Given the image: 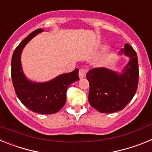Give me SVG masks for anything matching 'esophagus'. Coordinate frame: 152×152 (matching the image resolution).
<instances>
[{"label":"esophagus","mask_w":152,"mask_h":152,"mask_svg":"<svg viewBox=\"0 0 152 152\" xmlns=\"http://www.w3.org/2000/svg\"><path fill=\"white\" fill-rule=\"evenodd\" d=\"M88 72V69L86 68H81L79 70V77L80 78H83L86 76V74Z\"/></svg>","instance_id":"1"}]
</instances>
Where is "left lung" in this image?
I'll return each mask as SVG.
<instances>
[{"mask_svg": "<svg viewBox=\"0 0 152 152\" xmlns=\"http://www.w3.org/2000/svg\"><path fill=\"white\" fill-rule=\"evenodd\" d=\"M121 52L130 58L124 73L119 75L105 68H95L87 74L88 100L97 111L105 113L122 110L135 96L139 84V63L135 51L126 43Z\"/></svg>", "mask_w": 152, "mask_h": 152, "instance_id": "1", "label": "left lung"}]
</instances>
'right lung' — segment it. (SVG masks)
Masks as SVG:
<instances>
[{
  "instance_id": "obj_1",
  "label": "right lung",
  "mask_w": 152,
  "mask_h": 152,
  "mask_svg": "<svg viewBox=\"0 0 152 152\" xmlns=\"http://www.w3.org/2000/svg\"><path fill=\"white\" fill-rule=\"evenodd\" d=\"M43 30L33 31L16 48L11 60V77L16 94L24 106L37 113L53 114L59 111L66 102L68 86L79 80L78 68L45 83L31 82L25 77L21 68V52L29 40Z\"/></svg>"
}]
</instances>
